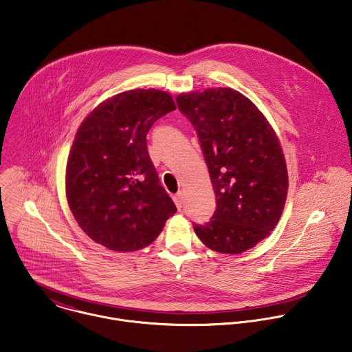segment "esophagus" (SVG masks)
I'll return each mask as SVG.
<instances>
[{
  "label": "esophagus",
  "instance_id": "34e87169",
  "mask_svg": "<svg viewBox=\"0 0 352 352\" xmlns=\"http://www.w3.org/2000/svg\"><path fill=\"white\" fill-rule=\"evenodd\" d=\"M174 201H175V204H177V207H178V210H181L182 207H184V193L182 192H178L177 195H174Z\"/></svg>",
  "mask_w": 352,
  "mask_h": 352
}]
</instances>
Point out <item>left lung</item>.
<instances>
[{
    "label": "left lung",
    "instance_id": "1",
    "mask_svg": "<svg viewBox=\"0 0 352 352\" xmlns=\"http://www.w3.org/2000/svg\"><path fill=\"white\" fill-rule=\"evenodd\" d=\"M178 109L196 129L217 208L197 237L212 251L241 254L276 228L288 173L278 138L255 104L230 87L179 94Z\"/></svg>",
    "mask_w": 352,
    "mask_h": 352
}]
</instances>
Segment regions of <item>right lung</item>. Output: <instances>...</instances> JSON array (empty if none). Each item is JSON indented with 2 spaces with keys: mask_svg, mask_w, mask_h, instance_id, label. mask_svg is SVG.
<instances>
[{
  "mask_svg": "<svg viewBox=\"0 0 352 352\" xmlns=\"http://www.w3.org/2000/svg\"><path fill=\"white\" fill-rule=\"evenodd\" d=\"M174 109L166 91L129 90L101 102L76 131L67 162L68 206L80 229L108 250L149 245L177 212L146 146L152 124Z\"/></svg>",
  "mask_w": 352,
  "mask_h": 352,
  "instance_id": "1",
  "label": "right lung"
}]
</instances>
